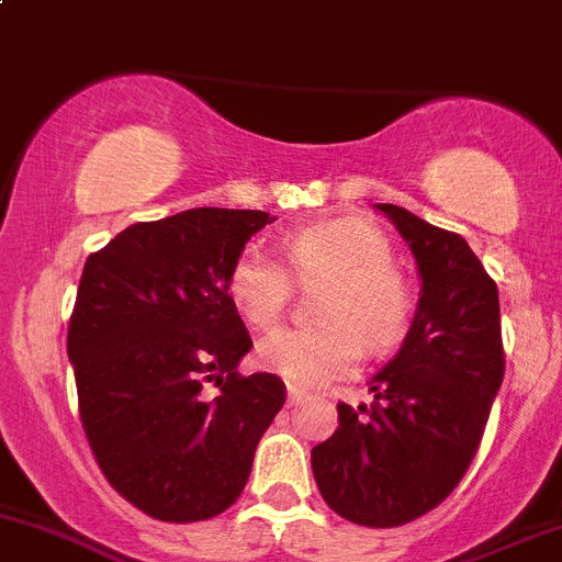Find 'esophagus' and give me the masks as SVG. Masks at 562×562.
<instances>
[{"instance_id":"esophagus-1","label":"esophagus","mask_w":562,"mask_h":562,"mask_svg":"<svg viewBox=\"0 0 562 562\" xmlns=\"http://www.w3.org/2000/svg\"><path fill=\"white\" fill-rule=\"evenodd\" d=\"M286 397H289V406H297V403H303L305 397H308V392L300 390V386H286Z\"/></svg>"}]
</instances>
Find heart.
I'll use <instances>...</instances> for the list:
<instances>
[{"mask_svg": "<svg viewBox=\"0 0 562 562\" xmlns=\"http://www.w3.org/2000/svg\"><path fill=\"white\" fill-rule=\"evenodd\" d=\"M289 265L300 279L322 276L314 327H281L259 340L265 368L294 386H322L355 373L362 340L370 351H390L414 316V289L392 265L390 240L362 222H316L283 238ZM238 314L251 327L268 329L281 319L292 294L283 262L259 246L243 248L227 279Z\"/></svg>", "mask_w": 562, "mask_h": 562, "instance_id": "heart-1", "label": "heart"}]
</instances>
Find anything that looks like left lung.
<instances>
[{
  "mask_svg": "<svg viewBox=\"0 0 562 562\" xmlns=\"http://www.w3.org/2000/svg\"><path fill=\"white\" fill-rule=\"evenodd\" d=\"M422 279L401 351L370 379L373 403H338V430L311 449L327 506L366 528L422 517L465 476L501 390L497 286L465 238L379 202Z\"/></svg>",
  "mask_w": 562,
  "mask_h": 562,
  "instance_id": "left-lung-1",
  "label": "left lung"
}]
</instances>
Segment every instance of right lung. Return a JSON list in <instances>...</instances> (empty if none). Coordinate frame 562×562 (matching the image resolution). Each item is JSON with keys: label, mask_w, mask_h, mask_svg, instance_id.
<instances>
[{"label": "right lung", "mask_w": 562, "mask_h": 562, "mask_svg": "<svg viewBox=\"0 0 562 562\" xmlns=\"http://www.w3.org/2000/svg\"><path fill=\"white\" fill-rule=\"evenodd\" d=\"M270 222L192 207L132 224L86 259L67 329L80 422L110 487L161 522L233 506L286 401L279 375L238 373L251 338L227 292Z\"/></svg>", "instance_id": "1"}]
</instances>
